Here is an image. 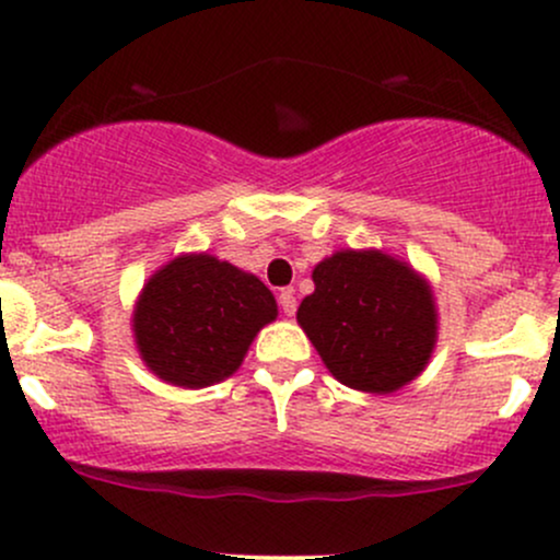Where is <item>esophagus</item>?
I'll use <instances>...</instances> for the list:
<instances>
[{"instance_id": "34e87169", "label": "esophagus", "mask_w": 560, "mask_h": 560, "mask_svg": "<svg viewBox=\"0 0 560 560\" xmlns=\"http://www.w3.org/2000/svg\"><path fill=\"white\" fill-rule=\"evenodd\" d=\"M279 305H281V313H284V316H294V311H298V300H294L292 290H284L279 294Z\"/></svg>"}]
</instances>
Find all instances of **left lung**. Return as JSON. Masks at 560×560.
<instances>
[{"label":"left lung","mask_w":560,"mask_h":560,"mask_svg":"<svg viewBox=\"0 0 560 560\" xmlns=\"http://www.w3.org/2000/svg\"><path fill=\"white\" fill-rule=\"evenodd\" d=\"M298 322L342 385L393 393L425 370L435 346L433 294L383 252H337L313 270Z\"/></svg>","instance_id":"obj_1"}]
</instances>
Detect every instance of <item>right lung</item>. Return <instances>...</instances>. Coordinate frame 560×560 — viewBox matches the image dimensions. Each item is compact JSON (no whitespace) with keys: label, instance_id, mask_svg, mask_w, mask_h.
Masks as SVG:
<instances>
[{"label":"right lung","instance_id":"add662e5","mask_svg":"<svg viewBox=\"0 0 560 560\" xmlns=\"http://www.w3.org/2000/svg\"><path fill=\"white\" fill-rule=\"evenodd\" d=\"M276 318V300L257 276L210 255L177 257L145 284L135 340L145 364L183 388L231 377L255 335Z\"/></svg>","mask_w":560,"mask_h":560}]
</instances>
